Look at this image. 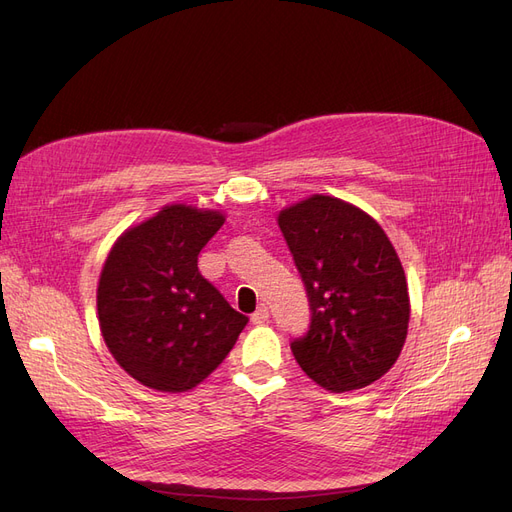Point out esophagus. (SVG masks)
Instances as JSON below:
<instances>
[{
  "instance_id": "1",
  "label": "esophagus",
  "mask_w": 512,
  "mask_h": 512,
  "mask_svg": "<svg viewBox=\"0 0 512 512\" xmlns=\"http://www.w3.org/2000/svg\"><path fill=\"white\" fill-rule=\"evenodd\" d=\"M267 321H269V309L264 304H260L258 309L252 313V323L262 325V323H267Z\"/></svg>"
}]
</instances>
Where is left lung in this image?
Segmentation results:
<instances>
[{"label": "left lung", "instance_id": "8db88e82", "mask_svg": "<svg viewBox=\"0 0 512 512\" xmlns=\"http://www.w3.org/2000/svg\"><path fill=\"white\" fill-rule=\"evenodd\" d=\"M311 304L309 332L292 342L302 372L325 391L380 380L410 323L405 271L380 224L349 201L311 195L277 216Z\"/></svg>", "mask_w": 512, "mask_h": 512}]
</instances>
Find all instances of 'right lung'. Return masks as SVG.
Listing matches in <instances>:
<instances>
[{"mask_svg": "<svg viewBox=\"0 0 512 512\" xmlns=\"http://www.w3.org/2000/svg\"><path fill=\"white\" fill-rule=\"evenodd\" d=\"M222 224L218 210L172 203L121 233L102 264V338L124 372L155 391H191L248 323L197 269L201 248Z\"/></svg>", "mask_w": 512, "mask_h": 512, "instance_id": "1", "label": "right lung"}]
</instances>
